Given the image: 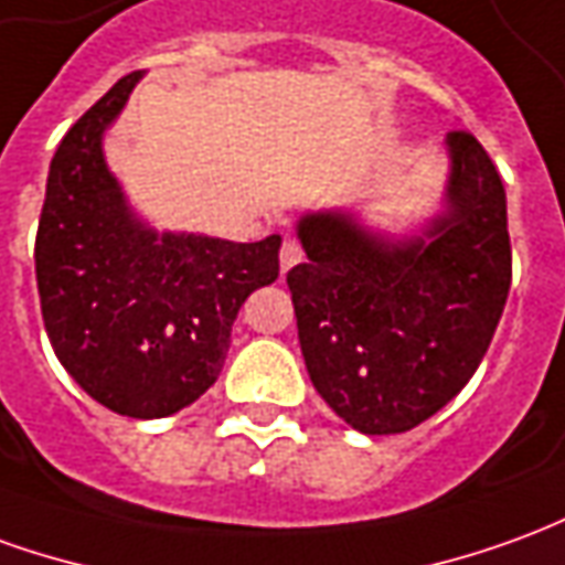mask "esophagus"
<instances>
[{
	"label": "esophagus",
	"mask_w": 565,
	"mask_h": 565,
	"mask_svg": "<svg viewBox=\"0 0 565 565\" xmlns=\"http://www.w3.org/2000/svg\"><path fill=\"white\" fill-rule=\"evenodd\" d=\"M299 259H302V247L287 238V242L281 244V271L294 269Z\"/></svg>",
	"instance_id": "esophagus-1"
}]
</instances>
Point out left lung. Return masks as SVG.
I'll use <instances>...</instances> for the list:
<instances>
[{"instance_id":"1","label":"left lung","mask_w":565,"mask_h":565,"mask_svg":"<svg viewBox=\"0 0 565 565\" xmlns=\"http://www.w3.org/2000/svg\"><path fill=\"white\" fill-rule=\"evenodd\" d=\"M440 211L416 232L323 207L296 220L287 271L311 385L361 434L431 419L483 361L511 290L502 177L471 134H447Z\"/></svg>"}]
</instances>
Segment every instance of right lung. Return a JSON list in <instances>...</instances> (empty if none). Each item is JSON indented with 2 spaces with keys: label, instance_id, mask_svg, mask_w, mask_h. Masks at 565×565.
Returning <instances> with one entry per match:
<instances>
[{
  "label": "right lung",
  "instance_id": "1",
  "mask_svg": "<svg viewBox=\"0 0 565 565\" xmlns=\"http://www.w3.org/2000/svg\"><path fill=\"white\" fill-rule=\"evenodd\" d=\"M140 78H118L57 146L35 281L51 349L82 392L118 416L164 419L216 382L244 299L278 278L281 235L159 232L134 211L104 137Z\"/></svg>",
  "mask_w": 565,
  "mask_h": 565
}]
</instances>
